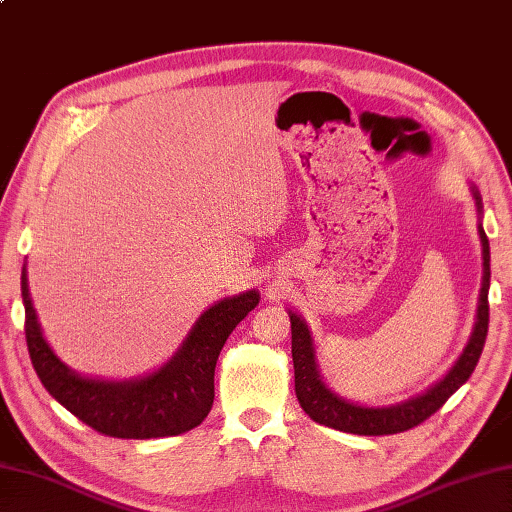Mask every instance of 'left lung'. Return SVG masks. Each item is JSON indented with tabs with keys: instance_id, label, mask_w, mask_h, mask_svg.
<instances>
[{
	"instance_id": "1",
	"label": "left lung",
	"mask_w": 512,
	"mask_h": 512,
	"mask_svg": "<svg viewBox=\"0 0 512 512\" xmlns=\"http://www.w3.org/2000/svg\"><path fill=\"white\" fill-rule=\"evenodd\" d=\"M476 197L478 210L480 195L473 191ZM480 241H482V258H484V276H482V289H480V306H478V321L473 328L471 341L465 347L463 356L458 363L450 369V373L434 384L428 393H423L415 400H408L404 404L389 406V408H365L356 406L336 397L326 384L321 382L317 365H315V352H313V339L306 323L297 315L291 313V352H293V367H295V393L299 406L304 413L321 423L341 432L352 434H365V436H380V434H397L419 426V423L432 417L450 397L463 386L469 376L476 369L480 354L484 350L486 332H489V282H491V267H489V239L480 226Z\"/></svg>"
}]
</instances>
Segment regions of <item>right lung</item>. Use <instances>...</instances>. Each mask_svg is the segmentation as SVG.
Listing matches in <instances>:
<instances>
[{
  "mask_svg": "<svg viewBox=\"0 0 512 512\" xmlns=\"http://www.w3.org/2000/svg\"><path fill=\"white\" fill-rule=\"evenodd\" d=\"M21 295L36 376L73 417L115 439L176 436L199 426L213 408L215 365L221 347L258 304L256 291L223 299L197 319L178 354L152 376L134 382H99L76 376L49 350L32 308L26 269L21 273Z\"/></svg>",
  "mask_w": 512,
  "mask_h": 512,
  "instance_id": "obj_1",
  "label": "right lung"
}]
</instances>
